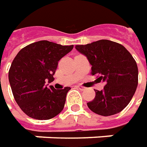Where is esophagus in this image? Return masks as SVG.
Masks as SVG:
<instances>
[{"label": "esophagus", "instance_id": "obj_1", "mask_svg": "<svg viewBox=\"0 0 147 147\" xmlns=\"http://www.w3.org/2000/svg\"><path fill=\"white\" fill-rule=\"evenodd\" d=\"M78 88H79L80 90H82V91H84V90H86V88H84V87H82V86H78Z\"/></svg>", "mask_w": 147, "mask_h": 147}]
</instances>
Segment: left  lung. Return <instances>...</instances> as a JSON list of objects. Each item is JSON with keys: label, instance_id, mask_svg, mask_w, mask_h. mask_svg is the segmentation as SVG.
Listing matches in <instances>:
<instances>
[{"label": "left lung", "instance_id": "8db88e82", "mask_svg": "<svg viewBox=\"0 0 147 147\" xmlns=\"http://www.w3.org/2000/svg\"><path fill=\"white\" fill-rule=\"evenodd\" d=\"M76 50L88 58L92 74L105 82L101 91L88 103V108L102 116L113 115L123 110L138 83V65L129 51L119 43L99 40L87 45H77Z\"/></svg>", "mask_w": 147, "mask_h": 147}]
</instances>
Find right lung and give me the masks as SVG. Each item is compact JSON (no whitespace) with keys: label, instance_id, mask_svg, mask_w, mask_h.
<instances>
[{"label":"right lung","instance_id":"1","mask_svg":"<svg viewBox=\"0 0 147 147\" xmlns=\"http://www.w3.org/2000/svg\"><path fill=\"white\" fill-rule=\"evenodd\" d=\"M73 48L74 45L39 41L17 54L9 70V82L15 101L27 115L46 120L59 115L64 109L70 88L55 89L48 85L54 81L58 61Z\"/></svg>","mask_w":147,"mask_h":147}]
</instances>
